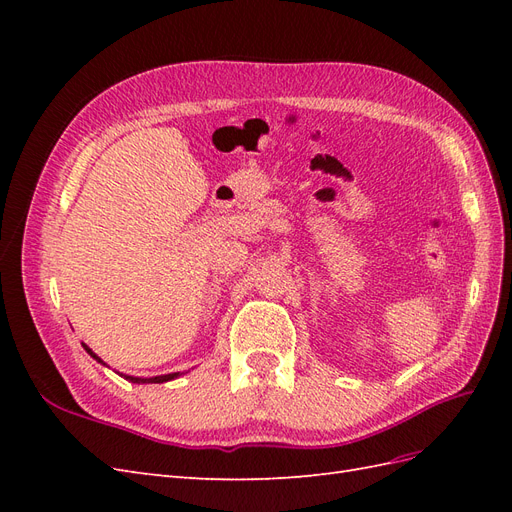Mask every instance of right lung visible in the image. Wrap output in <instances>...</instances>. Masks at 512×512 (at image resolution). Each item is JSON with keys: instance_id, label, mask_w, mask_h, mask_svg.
I'll use <instances>...</instances> for the list:
<instances>
[{"instance_id": "1", "label": "right lung", "mask_w": 512, "mask_h": 512, "mask_svg": "<svg viewBox=\"0 0 512 512\" xmlns=\"http://www.w3.org/2000/svg\"><path fill=\"white\" fill-rule=\"evenodd\" d=\"M83 348L87 350V354L89 356H94V359L98 361V363H102V365H106L100 356L91 350L87 344H83ZM119 374V371H117ZM119 376H123L126 380H130V382H134V384H162V382H168V380H175V378H179L181 376V371H175V374H166V376H153V378H136V376H126V374H119Z\"/></svg>"}]
</instances>
